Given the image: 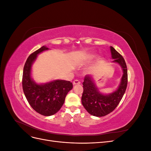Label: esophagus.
<instances>
[{"label": "esophagus", "instance_id": "obj_1", "mask_svg": "<svg viewBox=\"0 0 151 151\" xmlns=\"http://www.w3.org/2000/svg\"><path fill=\"white\" fill-rule=\"evenodd\" d=\"M81 82L79 80H74V81L73 82V85H77V84H80Z\"/></svg>", "mask_w": 151, "mask_h": 151}]
</instances>
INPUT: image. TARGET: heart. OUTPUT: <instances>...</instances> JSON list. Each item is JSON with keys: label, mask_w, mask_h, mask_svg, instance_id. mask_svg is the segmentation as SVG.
I'll use <instances>...</instances> for the list:
<instances>
[{"label": "heart", "mask_w": 151, "mask_h": 151, "mask_svg": "<svg viewBox=\"0 0 151 151\" xmlns=\"http://www.w3.org/2000/svg\"><path fill=\"white\" fill-rule=\"evenodd\" d=\"M94 57V55H87L84 57V62H89V60H91V59H93Z\"/></svg>", "instance_id": "heart-1"}]
</instances>
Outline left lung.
<instances>
[{
	"label": "left lung",
	"instance_id": "left-lung-1",
	"mask_svg": "<svg viewBox=\"0 0 151 151\" xmlns=\"http://www.w3.org/2000/svg\"><path fill=\"white\" fill-rule=\"evenodd\" d=\"M113 62L119 64L123 70L120 83L116 90L108 94L99 92L93 77L87 75L83 83V93L81 101L83 106L91 115L101 117L107 115L116 108L127 89L128 74L124 58L113 47H110Z\"/></svg>",
	"mask_w": 151,
	"mask_h": 151
}]
</instances>
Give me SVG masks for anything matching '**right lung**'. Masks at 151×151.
I'll list each match as a JSON object with an SVG mask.
<instances>
[{"mask_svg": "<svg viewBox=\"0 0 151 151\" xmlns=\"http://www.w3.org/2000/svg\"><path fill=\"white\" fill-rule=\"evenodd\" d=\"M49 50L43 46L28 57L22 74V89L30 106L44 116H51L58 112L64 103L72 83L64 80H53L44 84H37L31 77V67L38 55Z\"/></svg>", "mask_w": 151, "mask_h": 151, "instance_id": "add662e5", "label": "right lung"}]
</instances>
